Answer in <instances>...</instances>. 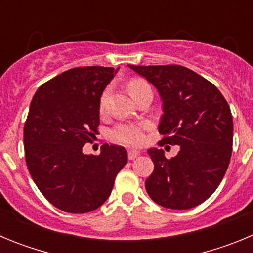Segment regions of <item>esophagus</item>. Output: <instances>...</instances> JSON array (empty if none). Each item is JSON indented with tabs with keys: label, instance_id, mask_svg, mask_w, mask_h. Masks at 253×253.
<instances>
[{
	"label": "esophagus",
	"instance_id": "1",
	"mask_svg": "<svg viewBox=\"0 0 253 253\" xmlns=\"http://www.w3.org/2000/svg\"><path fill=\"white\" fill-rule=\"evenodd\" d=\"M139 154L140 153L138 151H133V149H129V151H128V158H129V160H135V158H137Z\"/></svg>",
	"mask_w": 253,
	"mask_h": 253
}]
</instances>
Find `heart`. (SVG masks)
I'll return each mask as SVG.
<instances>
[{"mask_svg":"<svg viewBox=\"0 0 253 253\" xmlns=\"http://www.w3.org/2000/svg\"><path fill=\"white\" fill-rule=\"evenodd\" d=\"M129 92H130L131 97H137L140 93L146 92V91H152L151 86L148 82L142 80V78H133L128 84ZM107 96H109V91L105 90L100 99V109L104 111L105 106H106ZM147 129V125L144 124H134V123H124V124L116 125L115 128L111 131V137L115 142L122 143L125 146H140L144 142V130Z\"/></svg>","mask_w":253,"mask_h":253,"instance_id":"1","label":"heart"}]
</instances>
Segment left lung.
Instances as JSON below:
<instances>
[{"instance_id":"1","label":"left lung","mask_w":253,"mask_h":253,"mask_svg":"<svg viewBox=\"0 0 253 253\" xmlns=\"http://www.w3.org/2000/svg\"><path fill=\"white\" fill-rule=\"evenodd\" d=\"M128 67L160 93L161 142L180 146L171 160L162 149H148L154 169L146 180L147 193L169 209L202 204L222 182L231 161L233 119L229 105L211 82L186 67Z\"/></svg>"}]
</instances>
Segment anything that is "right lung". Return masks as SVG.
Returning <instances> with one entry per match:
<instances>
[{
	"mask_svg": "<svg viewBox=\"0 0 253 253\" xmlns=\"http://www.w3.org/2000/svg\"><path fill=\"white\" fill-rule=\"evenodd\" d=\"M118 68L78 67L38 88L24 125L26 166L38 189L58 209L84 214L110 196L128 162L124 147L104 144L99 156L82 148L95 138L100 99Z\"/></svg>",
	"mask_w": 253,
	"mask_h": 253,
	"instance_id": "obj_1",
	"label": "right lung"
}]
</instances>
